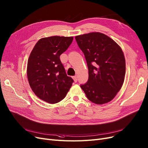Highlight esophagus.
<instances>
[{
    "mask_svg": "<svg viewBox=\"0 0 148 148\" xmlns=\"http://www.w3.org/2000/svg\"><path fill=\"white\" fill-rule=\"evenodd\" d=\"M73 79L74 81H75V82H77V81H78V79H77V76H73Z\"/></svg>",
    "mask_w": 148,
    "mask_h": 148,
    "instance_id": "1",
    "label": "esophagus"
}]
</instances>
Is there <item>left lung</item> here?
Returning <instances> with one entry per match:
<instances>
[{
    "label": "left lung",
    "instance_id": "8db88e82",
    "mask_svg": "<svg viewBox=\"0 0 148 148\" xmlns=\"http://www.w3.org/2000/svg\"><path fill=\"white\" fill-rule=\"evenodd\" d=\"M83 52L88 70V79L80 86L93 103L103 104L113 99L123 84L126 62L123 52L106 34L94 32L75 37Z\"/></svg>",
    "mask_w": 148,
    "mask_h": 148
}]
</instances>
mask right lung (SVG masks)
<instances>
[{"label":"right lung","instance_id":"1","mask_svg":"<svg viewBox=\"0 0 148 148\" xmlns=\"http://www.w3.org/2000/svg\"><path fill=\"white\" fill-rule=\"evenodd\" d=\"M73 40V37L51 36L39 39L27 64L29 84L36 95L50 104L66 96L73 79L68 76L60 60Z\"/></svg>","mask_w":148,"mask_h":148}]
</instances>
